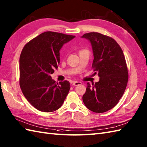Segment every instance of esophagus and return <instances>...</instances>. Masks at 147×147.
<instances>
[{
  "label": "esophagus",
  "mask_w": 147,
  "mask_h": 147,
  "mask_svg": "<svg viewBox=\"0 0 147 147\" xmlns=\"http://www.w3.org/2000/svg\"><path fill=\"white\" fill-rule=\"evenodd\" d=\"M82 83L80 81H73L72 82V85H73V86H78V85H80V84H81Z\"/></svg>",
  "instance_id": "1"
}]
</instances>
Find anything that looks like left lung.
Here are the masks:
<instances>
[{
    "label": "left lung",
    "mask_w": 147,
    "mask_h": 147,
    "mask_svg": "<svg viewBox=\"0 0 147 147\" xmlns=\"http://www.w3.org/2000/svg\"><path fill=\"white\" fill-rule=\"evenodd\" d=\"M81 37L90 40L94 56L92 67L100 77L93 86L88 83L83 103L92 111L104 113L117 105L127 87L128 74L125 56L110 37L90 32Z\"/></svg>",
    "instance_id": "left-lung-1"
}]
</instances>
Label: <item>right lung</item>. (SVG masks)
<instances>
[{
    "instance_id": "obj_1",
    "label": "right lung",
    "mask_w": 147,
    "mask_h": 147,
    "mask_svg": "<svg viewBox=\"0 0 147 147\" xmlns=\"http://www.w3.org/2000/svg\"><path fill=\"white\" fill-rule=\"evenodd\" d=\"M74 36L47 31L27 43L19 59V84L23 94L37 110L53 112L63 105L70 83H56L51 75L60 63L59 51Z\"/></svg>"
}]
</instances>
